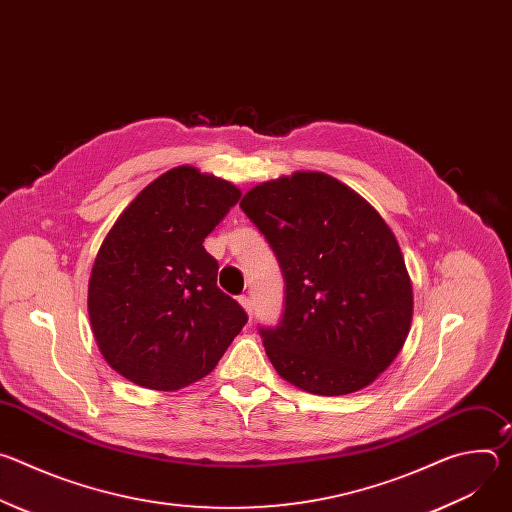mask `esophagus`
<instances>
[{
  "mask_svg": "<svg viewBox=\"0 0 512 512\" xmlns=\"http://www.w3.org/2000/svg\"><path fill=\"white\" fill-rule=\"evenodd\" d=\"M239 304L243 306V310L249 314V318H251V314H253V302H251V298H247V296H241L239 298Z\"/></svg>",
  "mask_w": 512,
  "mask_h": 512,
  "instance_id": "1",
  "label": "esophagus"
}]
</instances>
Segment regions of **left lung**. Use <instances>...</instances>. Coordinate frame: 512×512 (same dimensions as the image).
Returning <instances> with one entry per match:
<instances>
[{"label": "left lung", "mask_w": 512, "mask_h": 512, "mask_svg": "<svg viewBox=\"0 0 512 512\" xmlns=\"http://www.w3.org/2000/svg\"><path fill=\"white\" fill-rule=\"evenodd\" d=\"M243 212L271 245L285 310L259 328L281 379L314 395H348L395 360L413 318L403 253L381 214L322 172L251 188Z\"/></svg>", "instance_id": "1"}]
</instances>
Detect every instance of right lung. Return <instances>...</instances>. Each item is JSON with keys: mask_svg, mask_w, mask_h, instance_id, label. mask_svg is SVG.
I'll list each match as a JSON object with an SVG mask.
<instances>
[{"mask_svg": "<svg viewBox=\"0 0 512 512\" xmlns=\"http://www.w3.org/2000/svg\"><path fill=\"white\" fill-rule=\"evenodd\" d=\"M241 190L192 166L145 186L107 233L89 279V318L109 367L127 381L176 391L206 377L247 324L216 287L202 247Z\"/></svg>", "mask_w": 512, "mask_h": 512, "instance_id": "obj_1", "label": "right lung"}]
</instances>
